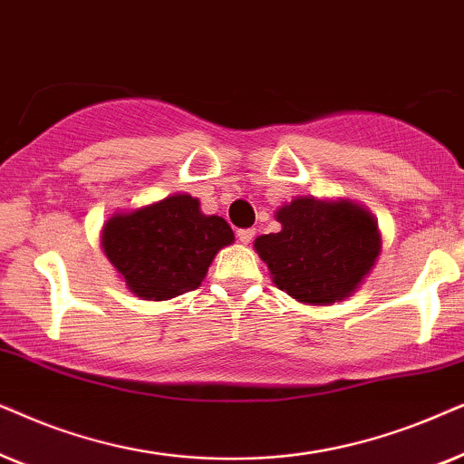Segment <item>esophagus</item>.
Returning a JSON list of instances; mask_svg holds the SVG:
<instances>
[{
    "label": "esophagus",
    "mask_w": 464,
    "mask_h": 464,
    "mask_svg": "<svg viewBox=\"0 0 464 464\" xmlns=\"http://www.w3.org/2000/svg\"><path fill=\"white\" fill-rule=\"evenodd\" d=\"M255 236H256L255 228H239V231H237V237H239V242H242V244H250L252 239H255Z\"/></svg>",
    "instance_id": "obj_1"
}]
</instances>
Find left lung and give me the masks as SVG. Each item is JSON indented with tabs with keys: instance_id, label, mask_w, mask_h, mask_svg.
I'll return each instance as SVG.
<instances>
[{
	"instance_id": "left-lung-1",
	"label": "left lung",
	"mask_w": 464,
	"mask_h": 464,
	"mask_svg": "<svg viewBox=\"0 0 464 464\" xmlns=\"http://www.w3.org/2000/svg\"><path fill=\"white\" fill-rule=\"evenodd\" d=\"M282 228L255 239L271 280L307 305L342 304L362 286L382 252L375 216L352 199L295 197L276 209Z\"/></svg>"
}]
</instances>
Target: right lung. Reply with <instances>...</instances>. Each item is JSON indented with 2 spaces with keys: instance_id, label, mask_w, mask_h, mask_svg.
I'll return each mask as SVG.
<instances>
[{
  "instance_id": "add662e5",
  "label": "right lung",
  "mask_w": 464,
  "mask_h": 464,
  "mask_svg": "<svg viewBox=\"0 0 464 464\" xmlns=\"http://www.w3.org/2000/svg\"><path fill=\"white\" fill-rule=\"evenodd\" d=\"M233 242L227 220L203 214L199 199L187 193L114 212L102 227L103 255L129 293L146 301L199 288L214 256Z\"/></svg>"
}]
</instances>
